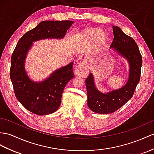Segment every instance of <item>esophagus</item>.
<instances>
[{
	"label": "esophagus",
	"mask_w": 154,
	"mask_h": 154,
	"mask_svg": "<svg viewBox=\"0 0 154 154\" xmlns=\"http://www.w3.org/2000/svg\"><path fill=\"white\" fill-rule=\"evenodd\" d=\"M88 66L85 62H82L78 65L76 69H75V74L78 76H85L88 73Z\"/></svg>",
	"instance_id": "esophagus-1"
}]
</instances>
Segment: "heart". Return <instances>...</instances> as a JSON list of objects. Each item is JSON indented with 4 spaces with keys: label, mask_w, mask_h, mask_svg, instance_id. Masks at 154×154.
Returning a JSON list of instances; mask_svg holds the SVG:
<instances>
[{
    "label": "heart",
    "mask_w": 154,
    "mask_h": 154,
    "mask_svg": "<svg viewBox=\"0 0 154 154\" xmlns=\"http://www.w3.org/2000/svg\"><path fill=\"white\" fill-rule=\"evenodd\" d=\"M85 35L89 38H93L95 36H97L100 40H104L106 38V35L105 32H104L102 30H93V29H89L88 30L85 32ZM101 37H100V36Z\"/></svg>",
    "instance_id": "1"
}]
</instances>
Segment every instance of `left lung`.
I'll use <instances>...</instances> for the list:
<instances>
[{"label":"left lung","mask_w":154,"mask_h":154,"mask_svg":"<svg viewBox=\"0 0 154 154\" xmlns=\"http://www.w3.org/2000/svg\"><path fill=\"white\" fill-rule=\"evenodd\" d=\"M114 39L111 48L125 57L129 63V78L124 87L104 94L95 88L92 74L85 79L88 91V105L93 112L111 114L118 110L130 100L140 80L142 59L134 40L125 35L118 26H113Z\"/></svg>","instance_id":"8db88e82"}]
</instances>
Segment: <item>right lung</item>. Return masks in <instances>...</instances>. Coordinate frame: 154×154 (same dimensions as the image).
I'll list each match as a JSON object with an SVG mask.
<instances>
[{"label": "right lung", "instance_id": "1", "mask_svg": "<svg viewBox=\"0 0 154 154\" xmlns=\"http://www.w3.org/2000/svg\"><path fill=\"white\" fill-rule=\"evenodd\" d=\"M72 21H43L21 36L11 57L10 79L17 99L26 109L37 115L54 113L61 104L63 90L74 76L73 62L57 70L47 80L35 83L28 78L24 63L32 42L44 38H62Z\"/></svg>", "mask_w": 154, "mask_h": 154}]
</instances>
